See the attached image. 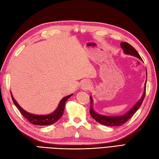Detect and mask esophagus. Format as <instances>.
I'll list each match as a JSON object with an SVG mask.
<instances>
[{"label":"esophagus","instance_id":"1","mask_svg":"<svg viewBox=\"0 0 159 159\" xmlns=\"http://www.w3.org/2000/svg\"><path fill=\"white\" fill-rule=\"evenodd\" d=\"M81 88L83 90H87L90 89V84L89 82H84L81 86Z\"/></svg>","mask_w":159,"mask_h":159}]
</instances>
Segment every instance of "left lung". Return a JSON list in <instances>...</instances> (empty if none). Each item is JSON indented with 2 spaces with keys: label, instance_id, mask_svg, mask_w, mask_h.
<instances>
[{
  "label": "left lung",
  "instance_id": "obj_1",
  "mask_svg": "<svg viewBox=\"0 0 159 159\" xmlns=\"http://www.w3.org/2000/svg\"><path fill=\"white\" fill-rule=\"evenodd\" d=\"M120 45L123 51H124V53L125 54L130 55V56H134L143 61V60L141 59V56H139V54L138 53L137 51H136L135 48L132 46H131L130 44L125 43V42H124V43H121ZM146 74H147V71H146ZM145 89H146V82L145 83L143 94V95L141 96L140 99H139V101H137V102L127 112H125V114L122 115H119V116H106V115H101V114H99L98 112H96L93 109V99L92 98V96L90 95V114L94 119H95L96 121H98L101 124L108 125V126H120L123 124H124L125 122H127L129 119L135 114V112L138 111V109L140 108V106H141L142 102H143L145 98Z\"/></svg>",
  "mask_w": 159,
  "mask_h": 159
}]
</instances>
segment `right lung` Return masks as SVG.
<instances>
[{
    "instance_id": "1",
    "label": "right lung",
    "mask_w": 159,
    "mask_h": 159,
    "mask_svg": "<svg viewBox=\"0 0 159 159\" xmlns=\"http://www.w3.org/2000/svg\"><path fill=\"white\" fill-rule=\"evenodd\" d=\"M73 95V94H71V95H67L61 99L60 100L59 104H58V106L57 107V108L52 113H50V114L48 115H35L25 111V110L18 104V102L16 101V99L14 98V97H13L12 93L11 92L13 102H14L15 106H16V108L18 109V111L20 112L22 116H23L25 118L27 119L31 124L38 125H51L59 120L64 114V106H65L66 102L67 101L68 99Z\"/></svg>"
}]
</instances>
